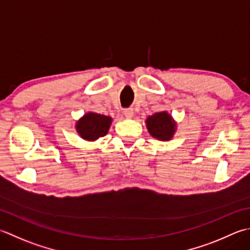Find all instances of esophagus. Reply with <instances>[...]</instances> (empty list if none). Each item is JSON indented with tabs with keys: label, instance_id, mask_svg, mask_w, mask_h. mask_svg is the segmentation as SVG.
Returning a JSON list of instances; mask_svg holds the SVG:
<instances>
[{
	"label": "esophagus",
	"instance_id": "1",
	"mask_svg": "<svg viewBox=\"0 0 250 250\" xmlns=\"http://www.w3.org/2000/svg\"><path fill=\"white\" fill-rule=\"evenodd\" d=\"M124 114H125V116L126 117V118H132V117H133V114H134V111H133V109H125V111H124Z\"/></svg>",
	"mask_w": 250,
	"mask_h": 250
}]
</instances>
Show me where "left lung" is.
<instances>
[{
	"label": "left lung",
	"mask_w": 250,
	"mask_h": 250,
	"mask_svg": "<svg viewBox=\"0 0 250 250\" xmlns=\"http://www.w3.org/2000/svg\"><path fill=\"white\" fill-rule=\"evenodd\" d=\"M145 124L149 134L159 141H170L177 132V122L166 110L148 116Z\"/></svg>",
	"instance_id": "left-lung-1"
}]
</instances>
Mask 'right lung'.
Listing matches in <instances>:
<instances>
[{
  "label": "right lung",
  "mask_w": 250,
  "mask_h": 250,
  "mask_svg": "<svg viewBox=\"0 0 250 250\" xmlns=\"http://www.w3.org/2000/svg\"><path fill=\"white\" fill-rule=\"evenodd\" d=\"M111 124V117L89 111L77 120L75 126L81 139L87 142H95L108 133Z\"/></svg>",
  "instance_id": "right-lung-1"
}]
</instances>
